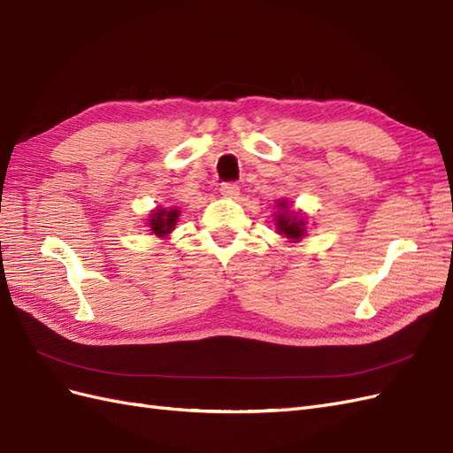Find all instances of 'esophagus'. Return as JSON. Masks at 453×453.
Listing matches in <instances>:
<instances>
[{
  "label": "esophagus",
  "instance_id": "esophagus-1",
  "mask_svg": "<svg viewBox=\"0 0 453 453\" xmlns=\"http://www.w3.org/2000/svg\"><path fill=\"white\" fill-rule=\"evenodd\" d=\"M219 193L227 196V199H235V196L239 195V185L237 183H222Z\"/></svg>",
  "mask_w": 453,
  "mask_h": 453
}]
</instances>
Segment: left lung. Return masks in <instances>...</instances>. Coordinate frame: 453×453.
Masks as SVG:
<instances>
[{
  "label": "left lung",
  "instance_id": "1",
  "mask_svg": "<svg viewBox=\"0 0 453 453\" xmlns=\"http://www.w3.org/2000/svg\"><path fill=\"white\" fill-rule=\"evenodd\" d=\"M277 206L281 208V211L275 214L277 231H280V234L285 235L287 239H291L293 242L303 239L306 235V218L300 212L291 211L287 201H281Z\"/></svg>",
  "mask_w": 453,
  "mask_h": 453
}]
</instances>
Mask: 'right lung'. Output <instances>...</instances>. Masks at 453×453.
Masks as SVG:
<instances>
[{
    "mask_svg": "<svg viewBox=\"0 0 453 453\" xmlns=\"http://www.w3.org/2000/svg\"><path fill=\"white\" fill-rule=\"evenodd\" d=\"M180 218L178 208H170V211H165V208H157V211L150 212V219L147 226L150 227V234H155L157 237H166L170 231L176 227V222Z\"/></svg>",
    "mask_w": 453,
    "mask_h": 453,
    "instance_id": "obj_1",
    "label": "right lung"
}]
</instances>
